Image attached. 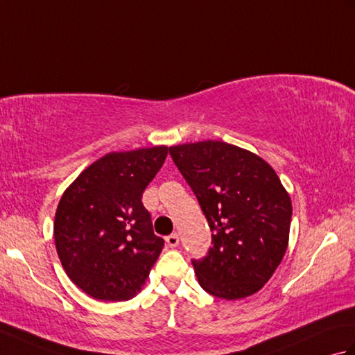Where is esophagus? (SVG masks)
I'll return each mask as SVG.
<instances>
[{"label": "esophagus", "mask_w": 355, "mask_h": 355, "mask_svg": "<svg viewBox=\"0 0 355 355\" xmlns=\"http://www.w3.org/2000/svg\"><path fill=\"white\" fill-rule=\"evenodd\" d=\"M166 244H168L171 248H175L180 244V238L177 233H172V235L166 236Z\"/></svg>", "instance_id": "1"}]
</instances>
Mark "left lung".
<instances>
[{
	"mask_svg": "<svg viewBox=\"0 0 355 355\" xmlns=\"http://www.w3.org/2000/svg\"><path fill=\"white\" fill-rule=\"evenodd\" d=\"M169 154L212 230L205 258L192 259L202 290L227 300L261 290L284 258L293 212L273 168L216 140L171 146Z\"/></svg>",
	"mask_w": 355,
	"mask_h": 355,
	"instance_id": "8db88e82",
	"label": "left lung"
}]
</instances>
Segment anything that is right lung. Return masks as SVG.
I'll return each instance as SVG.
<instances>
[{"instance_id": "right-lung-1", "label": "right lung", "mask_w": 355, "mask_h": 355, "mask_svg": "<svg viewBox=\"0 0 355 355\" xmlns=\"http://www.w3.org/2000/svg\"><path fill=\"white\" fill-rule=\"evenodd\" d=\"M168 148L111 153L80 173L62 195L55 244L65 273L105 302L140 291L164 239L154 235L141 193L163 166Z\"/></svg>"}]
</instances>
